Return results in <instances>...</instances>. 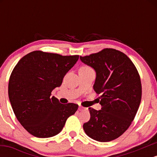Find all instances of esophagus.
I'll list each match as a JSON object with an SVG mask.
<instances>
[{
	"label": "esophagus",
	"instance_id": "1",
	"mask_svg": "<svg viewBox=\"0 0 157 157\" xmlns=\"http://www.w3.org/2000/svg\"><path fill=\"white\" fill-rule=\"evenodd\" d=\"M79 111H83V110L85 109V108L84 107H82V106H81V105H80L79 106Z\"/></svg>",
	"mask_w": 157,
	"mask_h": 157
}]
</instances>
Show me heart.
<instances>
[{"label":"heart","mask_w":157,"mask_h":157,"mask_svg":"<svg viewBox=\"0 0 157 157\" xmlns=\"http://www.w3.org/2000/svg\"><path fill=\"white\" fill-rule=\"evenodd\" d=\"M82 68H90L89 67H88V66H83V67H82Z\"/></svg>","instance_id":"heart-1"}]
</instances>
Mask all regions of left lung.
<instances>
[{
  "instance_id": "left-lung-1",
  "label": "left lung",
  "mask_w": 157,
  "mask_h": 157,
  "mask_svg": "<svg viewBox=\"0 0 157 157\" xmlns=\"http://www.w3.org/2000/svg\"><path fill=\"white\" fill-rule=\"evenodd\" d=\"M96 71L94 89L102 94L101 110L89 108L91 118L83 124L86 134L99 142H109L127 130L142 98V84L136 66L127 55L113 48L80 57Z\"/></svg>"
}]
</instances>
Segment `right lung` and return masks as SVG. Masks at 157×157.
<instances>
[{"mask_svg": "<svg viewBox=\"0 0 157 157\" xmlns=\"http://www.w3.org/2000/svg\"><path fill=\"white\" fill-rule=\"evenodd\" d=\"M78 58L34 51L15 66L9 81V98L16 118L29 134L39 138L55 136L77 111L78 105L62 104L51 95Z\"/></svg>", "mask_w": 157, "mask_h": 157, "instance_id": "right-lung-1", "label": "right lung"}]
</instances>
